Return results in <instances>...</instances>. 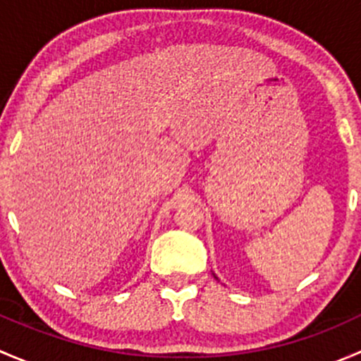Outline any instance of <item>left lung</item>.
Instances as JSON below:
<instances>
[{
	"instance_id": "obj_1",
	"label": "left lung",
	"mask_w": 361,
	"mask_h": 361,
	"mask_svg": "<svg viewBox=\"0 0 361 361\" xmlns=\"http://www.w3.org/2000/svg\"><path fill=\"white\" fill-rule=\"evenodd\" d=\"M213 276H214V274H213ZM214 278H216V276H214ZM216 279H218V278H216Z\"/></svg>"
}]
</instances>
